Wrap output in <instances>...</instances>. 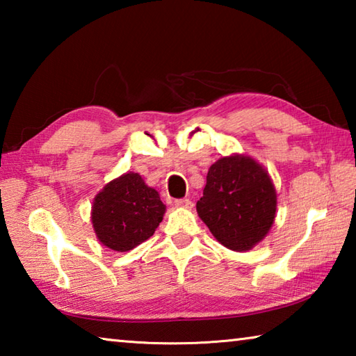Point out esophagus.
<instances>
[{
    "instance_id": "1",
    "label": "esophagus",
    "mask_w": 356,
    "mask_h": 356,
    "mask_svg": "<svg viewBox=\"0 0 356 356\" xmlns=\"http://www.w3.org/2000/svg\"><path fill=\"white\" fill-rule=\"evenodd\" d=\"M174 204H176L177 207H184V209H191L193 206V202L190 200H186V197H184V200H176Z\"/></svg>"
}]
</instances>
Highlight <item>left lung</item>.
<instances>
[{
  "label": "left lung",
  "mask_w": 356,
  "mask_h": 356,
  "mask_svg": "<svg viewBox=\"0 0 356 356\" xmlns=\"http://www.w3.org/2000/svg\"><path fill=\"white\" fill-rule=\"evenodd\" d=\"M200 218L218 242L248 251L267 236L276 215V190L268 172L248 155L221 156L209 168Z\"/></svg>",
  "instance_id": "obj_1"
}]
</instances>
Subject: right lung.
<instances>
[{"label": "right lung", "instance_id": "1", "mask_svg": "<svg viewBox=\"0 0 356 356\" xmlns=\"http://www.w3.org/2000/svg\"><path fill=\"white\" fill-rule=\"evenodd\" d=\"M165 210L159 191L144 184L138 172H125L97 193L91 220L102 245L125 252L154 236Z\"/></svg>", "mask_w": 356, "mask_h": 356}]
</instances>
